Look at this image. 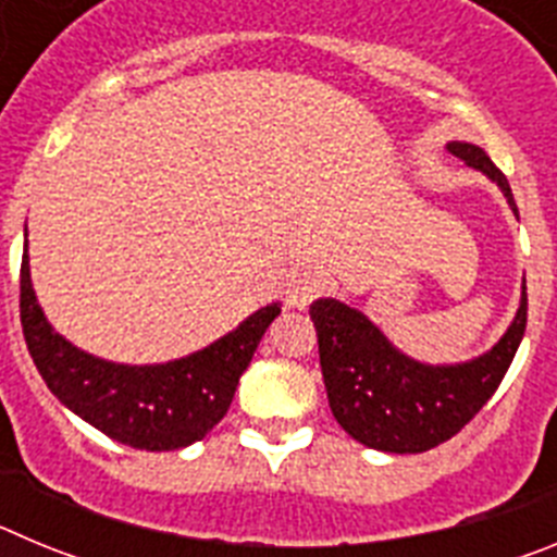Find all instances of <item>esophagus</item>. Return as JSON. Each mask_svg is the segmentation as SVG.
<instances>
[{
  "instance_id": "1",
  "label": "esophagus",
  "mask_w": 557,
  "mask_h": 557,
  "mask_svg": "<svg viewBox=\"0 0 557 557\" xmlns=\"http://www.w3.org/2000/svg\"><path fill=\"white\" fill-rule=\"evenodd\" d=\"M323 289H326L323 273H318V270H304V273L295 275L293 284H289V304H293L295 309H307L309 304H312V298H318Z\"/></svg>"
}]
</instances>
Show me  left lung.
<instances>
[{"instance_id": "8db88e82", "label": "left lung", "mask_w": 557, "mask_h": 557, "mask_svg": "<svg viewBox=\"0 0 557 557\" xmlns=\"http://www.w3.org/2000/svg\"><path fill=\"white\" fill-rule=\"evenodd\" d=\"M466 166L488 175L519 220L508 178L488 152L471 141H449ZM323 385L337 424L368 449L418 455L444 444L485 407L516 357L528 326V284L508 332L488 351L466 362L430 366L412 359L387 339L366 312L339 298H318L309 307Z\"/></svg>"}]
</instances>
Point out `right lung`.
Listing matches in <instances>:
<instances>
[{
	"instance_id": "add662e5",
	"label": "right lung",
	"mask_w": 557,
	"mask_h": 557,
	"mask_svg": "<svg viewBox=\"0 0 557 557\" xmlns=\"http://www.w3.org/2000/svg\"><path fill=\"white\" fill-rule=\"evenodd\" d=\"M275 314H282L278 301L256 309L200 351L170 362H111L69 343L47 321L29 278L24 234L22 329L29 357L66 410L133 449L175 451L203 441L228 412L239 376Z\"/></svg>"
}]
</instances>
